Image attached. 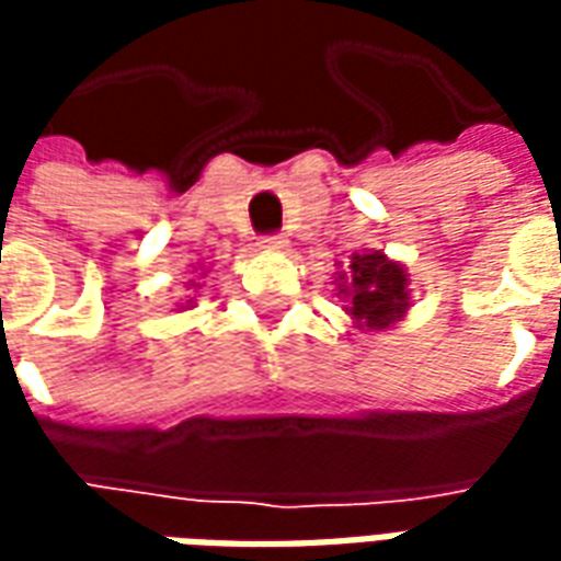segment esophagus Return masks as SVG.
Returning <instances> with one entry per match:
<instances>
[{
  "mask_svg": "<svg viewBox=\"0 0 561 561\" xmlns=\"http://www.w3.org/2000/svg\"><path fill=\"white\" fill-rule=\"evenodd\" d=\"M285 245H288V240H285L282 233H270V237L261 240V249H270V252H279V249H285Z\"/></svg>",
  "mask_w": 561,
  "mask_h": 561,
  "instance_id": "obj_1",
  "label": "esophagus"
}]
</instances>
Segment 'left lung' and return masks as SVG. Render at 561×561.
<instances>
[{
    "label": "left lung",
    "mask_w": 561,
    "mask_h": 561,
    "mask_svg": "<svg viewBox=\"0 0 561 561\" xmlns=\"http://www.w3.org/2000/svg\"><path fill=\"white\" fill-rule=\"evenodd\" d=\"M333 285L357 330L393 328L412 306L409 270L385 252H354L345 270L336 273Z\"/></svg>",
    "instance_id": "8db88e82"
}]
</instances>
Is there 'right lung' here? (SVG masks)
Returning <instances> with one entry per match:
<instances>
[{
  "label": "right lung",
  "mask_w": 561,
  "mask_h": 561,
  "mask_svg": "<svg viewBox=\"0 0 561 561\" xmlns=\"http://www.w3.org/2000/svg\"><path fill=\"white\" fill-rule=\"evenodd\" d=\"M188 304H192V300H185V306H180V309H188Z\"/></svg>",
  "instance_id": "1"
}]
</instances>
